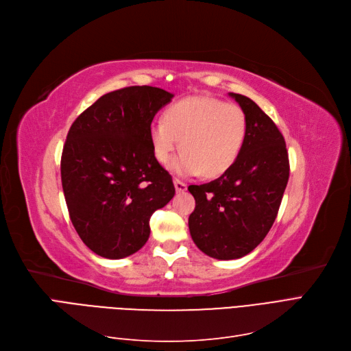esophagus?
Returning a JSON list of instances; mask_svg holds the SVG:
<instances>
[{"instance_id": "34e87169", "label": "esophagus", "mask_w": 351, "mask_h": 351, "mask_svg": "<svg viewBox=\"0 0 351 351\" xmlns=\"http://www.w3.org/2000/svg\"><path fill=\"white\" fill-rule=\"evenodd\" d=\"M173 184H175L176 192H185L188 189V185L185 182H182V180H179V179H175Z\"/></svg>"}]
</instances>
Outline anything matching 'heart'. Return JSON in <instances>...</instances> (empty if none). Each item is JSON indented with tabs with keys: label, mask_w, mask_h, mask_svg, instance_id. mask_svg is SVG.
<instances>
[{
	"label": "heart",
	"mask_w": 351,
	"mask_h": 351,
	"mask_svg": "<svg viewBox=\"0 0 351 351\" xmlns=\"http://www.w3.org/2000/svg\"><path fill=\"white\" fill-rule=\"evenodd\" d=\"M247 137V117L237 104L214 97H189L175 102L163 119L152 121L149 138L154 159L160 165L185 150L172 169L180 176L204 172L214 178L234 165Z\"/></svg>",
	"instance_id": "b5f03b06"
}]
</instances>
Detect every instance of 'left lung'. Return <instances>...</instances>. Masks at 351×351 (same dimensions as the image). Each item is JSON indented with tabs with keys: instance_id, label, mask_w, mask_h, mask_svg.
<instances>
[{
	"instance_id": "obj_1",
	"label": "left lung",
	"mask_w": 351,
	"mask_h": 351,
	"mask_svg": "<svg viewBox=\"0 0 351 351\" xmlns=\"http://www.w3.org/2000/svg\"><path fill=\"white\" fill-rule=\"evenodd\" d=\"M247 117V137L227 172L188 189L195 198L189 215L193 243L218 261L254 250L274 226L289 179V158L276 124L250 98L232 94Z\"/></svg>"
}]
</instances>
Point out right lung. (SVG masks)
<instances>
[{
	"mask_svg": "<svg viewBox=\"0 0 351 351\" xmlns=\"http://www.w3.org/2000/svg\"><path fill=\"white\" fill-rule=\"evenodd\" d=\"M172 98L147 85L117 89L69 128L60 160L64 199L76 232L101 257L114 261L140 250L152 214L175 195L149 138L156 112Z\"/></svg>",
	"mask_w": 351,
	"mask_h": 351,
	"instance_id": "right-lung-1",
	"label": "right lung"
}]
</instances>
